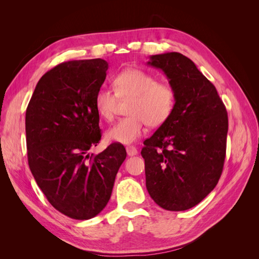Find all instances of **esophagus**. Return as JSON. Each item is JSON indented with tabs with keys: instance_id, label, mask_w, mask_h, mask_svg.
<instances>
[{
	"instance_id": "34e87169",
	"label": "esophagus",
	"mask_w": 259,
	"mask_h": 259,
	"mask_svg": "<svg viewBox=\"0 0 259 259\" xmlns=\"http://www.w3.org/2000/svg\"><path fill=\"white\" fill-rule=\"evenodd\" d=\"M126 152H127L128 156H133V155H136V154L138 153V151H137V149H136L135 147H133V146H127V147H126Z\"/></svg>"
}]
</instances>
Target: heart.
<instances>
[{
    "mask_svg": "<svg viewBox=\"0 0 259 259\" xmlns=\"http://www.w3.org/2000/svg\"><path fill=\"white\" fill-rule=\"evenodd\" d=\"M114 92L100 89L95 95V109L106 121L114 116L117 101L131 100L126 117L120 119L106 132L109 142L128 145L143 135L145 125L159 127L165 123L174 110L176 94L167 83L144 70L130 68L116 74Z\"/></svg>",
    "mask_w": 259,
    "mask_h": 259,
    "instance_id": "heart-1",
    "label": "heart"
}]
</instances>
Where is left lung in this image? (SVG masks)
<instances>
[{
	"label": "left lung",
	"instance_id": "1",
	"mask_svg": "<svg viewBox=\"0 0 259 259\" xmlns=\"http://www.w3.org/2000/svg\"><path fill=\"white\" fill-rule=\"evenodd\" d=\"M147 65L166 75L176 101L168 120L144 143L146 187L162 208L186 210L221 178L228 114L215 86L183 54L152 55Z\"/></svg>",
	"mask_w": 259,
	"mask_h": 259
}]
</instances>
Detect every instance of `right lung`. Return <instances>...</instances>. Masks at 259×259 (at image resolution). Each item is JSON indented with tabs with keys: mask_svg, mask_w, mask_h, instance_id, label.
Instances as JSON below:
<instances>
[{
	"mask_svg": "<svg viewBox=\"0 0 259 259\" xmlns=\"http://www.w3.org/2000/svg\"><path fill=\"white\" fill-rule=\"evenodd\" d=\"M107 70L100 58L62 62L37 82L26 111L31 173L55 208L80 221L105 208L126 158L119 143L89 153L101 138L95 95Z\"/></svg>",
	"mask_w": 259,
	"mask_h": 259,
	"instance_id": "right-lung-1",
	"label": "right lung"
}]
</instances>
